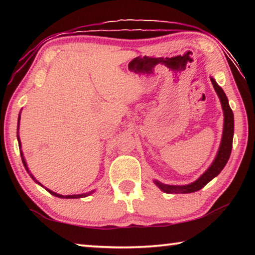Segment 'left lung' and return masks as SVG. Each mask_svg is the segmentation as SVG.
I'll use <instances>...</instances> for the list:
<instances>
[{
	"label": "left lung",
	"instance_id": "1",
	"mask_svg": "<svg viewBox=\"0 0 255 255\" xmlns=\"http://www.w3.org/2000/svg\"><path fill=\"white\" fill-rule=\"evenodd\" d=\"M211 83L214 85L215 91L217 92L219 100L222 103V108L224 111V129H223V137L221 141V146H219L218 153L216 155L214 162L208 167L204 174H202L199 179L196 180L195 182L187 184V185H170L164 184L159 181H154V183L162 190L163 192L166 193H191L196 192L205 187V185L210 182L215 176H217L221 173L222 170L225 167L226 163L231 156L232 146H233V136H234V115L231 109L230 105H228V99L226 97L225 92L219 86L216 81L210 77Z\"/></svg>",
	"mask_w": 255,
	"mask_h": 255
}]
</instances>
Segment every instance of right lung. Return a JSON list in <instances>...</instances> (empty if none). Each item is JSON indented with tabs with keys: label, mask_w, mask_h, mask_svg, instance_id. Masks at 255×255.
<instances>
[{
	"label": "right lung",
	"mask_w": 255,
	"mask_h": 255,
	"mask_svg": "<svg viewBox=\"0 0 255 255\" xmlns=\"http://www.w3.org/2000/svg\"><path fill=\"white\" fill-rule=\"evenodd\" d=\"M19 123H20V115H19V119H18V129H19ZM18 141H19V147L21 148V143H20V138H19V135H18ZM20 154H21V157H22V163H23V165H24V167H25V170L28 171V173H30L29 172V170H28V166H27V163H25V161H24V157H23V155H22V152H20ZM30 176H31V178L36 181V182L38 183V184H40L39 182H38V181L33 178V175L32 174H30ZM41 185V184H40ZM47 191H48L49 193H51V195L53 196H55V197H58V198H66V199H75V198H83V197H86V196H89V195H91V193L93 192V191H91V192H89V193H83V195H71V196H63V195H59V193H56V192H54V191H51V190H48V189H46Z\"/></svg>",
	"instance_id": "1"
}]
</instances>
